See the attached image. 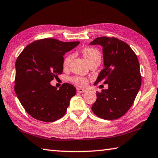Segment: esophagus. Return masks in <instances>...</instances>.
Instances as JSON below:
<instances>
[{
    "mask_svg": "<svg viewBox=\"0 0 158 158\" xmlns=\"http://www.w3.org/2000/svg\"><path fill=\"white\" fill-rule=\"evenodd\" d=\"M77 92H78V93H85V92H86V90H85V89H77Z\"/></svg>",
    "mask_w": 158,
    "mask_h": 158,
    "instance_id": "obj_1",
    "label": "esophagus"
}]
</instances>
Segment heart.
I'll use <instances>...</instances> for the list:
<instances>
[{
    "instance_id": "1",
    "label": "heart",
    "mask_w": 158,
    "mask_h": 158,
    "mask_svg": "<svg viewBox=\"0 0 158 158\" xmlns=\"http://www.w3.org/2000/svg\"><path fill=\"white\" fill-rule=\"evenodd\" d=\"M82 54L84 56L85 60L88 63L91 62L94 60H101V55L100 52L98 49L93 47H86L82 50ZM73 58V55H68L63 60V65L64 68H68L69 66L70 61ZM71 81L74 84L79 86H85L88 84V79L81 77H74L71 79Z\"/></svg>"
}]
</instances>
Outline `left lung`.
<instances>
[{
  "mask_svg": "<svg viewBox=\"0 0 158 158\" xmlns=\"http://www.w3.org/2000/svg\"><path fill=\"white\" fill-rule=\"evenodd\" d=\"M90 44L102 47L105 66L94 85L103 82L109 85L108 89L97 93L92 111L102 119L119 118L132 106L141 87L137 55L127 43L115 37H97Z\"/></svg>",
  "mask_w": 158,
  "mask_h": 158,
  "instance_id": "1",
  "label": "left lung"
}]
</instances>
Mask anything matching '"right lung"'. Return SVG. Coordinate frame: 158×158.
Listing matches in <instances>:
<instances>
[{"instance_id": "1", "label": "right lung", "mask_w": 158, "mask_h": 158, "mask_svg": "<svg viewBox=\"0 0 158 158\" xmlns=\"http://www.w3.org/2000/svg\"><path fill=\"white\" fill-rule=\"evenodd\" d=\"M79 44L42 39L26 46L18 56L15 90L21 105L34 118L53 122L65 115L76 88L66 83L58 90L50 82L62 74L65 53Z\"/></svg>"}]
</instances>
